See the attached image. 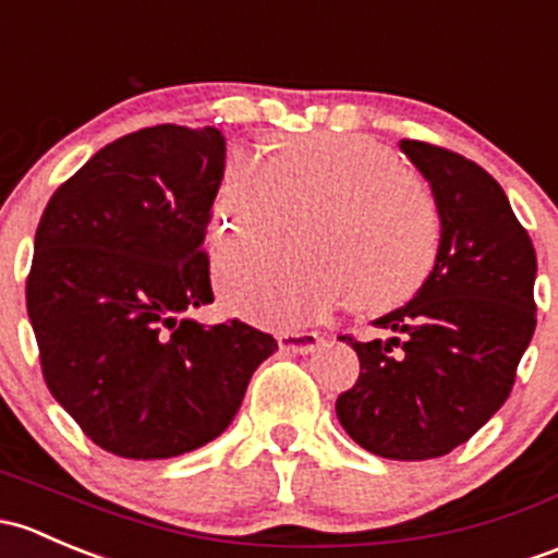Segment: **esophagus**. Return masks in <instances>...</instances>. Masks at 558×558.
<instances>
[{"label":"esophagus","instance_id":"esophagus-1","mask_svg":"<svg viewBox=\"0 0 558 558\" xmlns=\"http://www.w3.org/2000/svg\"><path fill=\"white\" fill-rule=\"evenodd\" d=\"M322 343V336L319 332H279V347L284 349V352H292V354H308L314 352Z\"/></svg>","mask_w":558,"mask_h":558}]
</instances>
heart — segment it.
I'll use <instances>...</instances> for the list:
<instances>
[{"label": "heart", "mask_w": 558, "mask_h": 558, "mask_svg": "<svg viewBox=\"0 0 558 558\" xmlns=\"http://www.w3.org/2000/svg\"><path fill=\"white\" fill-rule=\"evenodd\" d=\"M306 211V252H222L217 287L231 312L292 327L349 298L357 312L381 314L411 301L433 274L444 233L438 204L398 153L363 134L277 140L271 158L231 153L211 239L268 244Z\"/></svg>", "instance_id": "heart-1"}]
</instances>
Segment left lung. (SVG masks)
I'll use <instances>...</instances> for the list:
<instances>
[{"label":"left lung","instance_id":"8db88e82","mask_svg":"<svg viewBox=\"0 0 558 558\" xmlns=\"http://www.w3.org/2000/svg\"><path fill=\"white\" fill-rule=\"evenodd\" d=\"M400 150L429 182L440 250L422 290L354 341L360 378L336 400L354 444L384 459L444 457L502 408L537 325V257L489 171L416 140Z\"/></svg>","mask_w":558,"mask_h":558}]
</instances>
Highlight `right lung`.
<instances>
[{
  "instance_id": "1",
  "label": "right lung",
  "mask_w": 558,
  "mask_h": 558,
  "mask_svg": "<svg viewBox=\"0 0 558 558\" xmlns=\"http://www.w3.org/2000/svg\"><path fill=\"white\" fill-rule=\"evenodd\" d=\"M222 171L220 129L153 125L101 147L45 206L26 279L43 376L109 453L206 446L277 352L239 319L187 317L215 301L201 246Z\"/></svg>"
}]
</instances>
